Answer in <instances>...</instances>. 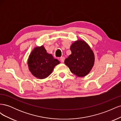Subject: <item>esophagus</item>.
Returning a JSON list of instances; mask_svg holds the SVG:
<instances>
[{"mask_svg": "<svg viewBox=\"0 0 121 121\" xmlns=\"http://www.w3.org/2000/svg\"><path fill=\"white\" fill-rule=\"evenodd\" d=\"M65 60V57H61L60 58V60L61 63H63V62H64Z\"/></svg>", "mask_w": 121, "mask_h": 121, "instance_id": "1", "label": "esophagus"}]
</instances>
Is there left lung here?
<instances>
[{
    "label": "left lung",
    "instance_id": "obj_1",
    "mask_svg": "<svg viewBox=\"0 0 121 121\" xmlns=\"http://www.w3.org/2000/svg\"><path fill=\"white\" fill-rule=\"evenodd\" d=\"M71 55L65 60L73 74L79 77L86 76L90 72L94 64V54L87 43L78 40L70 47Z\"/></svg>",
    "mask_w": 121,
    "mask_h": 121
}]
</instances>
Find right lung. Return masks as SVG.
<instances>
[{
  "label": "right lung",
  "instance_id": "1",
  "mask_svg": "<svg viewBox=\"0 0 121 121\" xmlns=\"http://www.w3.org/2000/svg\"><path fill=\"white\" fill-rule=\"evenodd\" d=\"M60 61L47 53L43 46L36 47L29 56L28 64L32 74L40 79L47 78Z\"/></svg>",
  "mask_w": 121,
  "mask_h": 121
}]
</instances>
